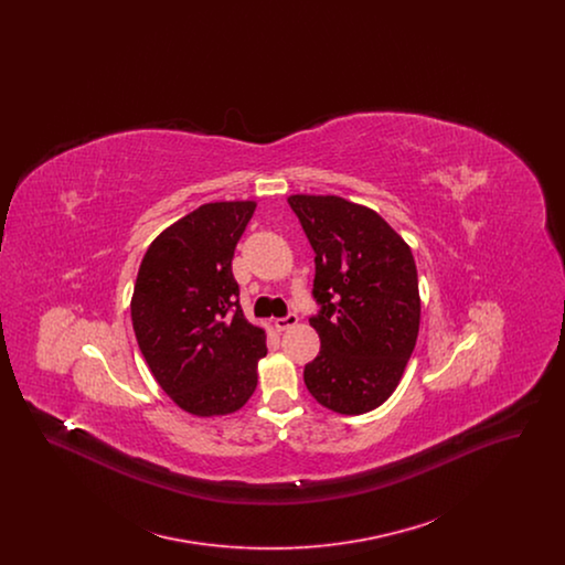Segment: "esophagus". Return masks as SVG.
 I'll return each mask as SVG.
<instances>
[{
    "instance_id": "obj_1",
    "label": "esophagus",
    "mask_w": 565,
    "mask_h": 565,
    "mask_svg": "<svg viewBox=\"0 0 565 565\" xmlns=\"http://www.w3.org/2000/svg\"><path fill=\"white\" fill-rule=\"evenodd\" d=\"M296 323H298V316L290 313V316L277 320V328H279V330H290V328H295Z\"/></svg>"
}]
</instances>
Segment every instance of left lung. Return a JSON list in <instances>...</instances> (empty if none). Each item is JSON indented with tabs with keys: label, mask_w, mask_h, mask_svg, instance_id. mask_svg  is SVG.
I'll return each instance as SVG.
<instances>
[{
	"label": "left lung",
	"mask_w": 565,
	"mask_h": 565,
	"mask_svg": "<svg viewBox=\"0 0 565 565\" xmlns=\"http://www.w3.org/2000/svg\"><path fill=\"white\" fill-rule=\"evenodd\" d=\"M316 252L311 326L320 353L305 366L318 403L362 415L385 403L415 350L422 298L408 243L375 210L337 194H290Z\"/></svg>",
	"instance_id": "1"
}]
</instances>
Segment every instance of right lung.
I'll return each instance as SVG.
<instances>
[{
    "label": "right lung",
    "mask_w": 565,
    "mask_h": 565,
    "mask_svg": "<svg viewBox=\"0 0 565 565\" xmlns=\"http://www.w3.org/2000/svg\"><path fill=\"white\" fill-rule=\"evenodd\" d=\"M256 201H215L167 226L137 270L135 339L162 392L194 417L239 411L258 385L265 328L247 322L235 245Z\"/></svg>",
    "instance_id": "add662e5"
}]
</instances>
